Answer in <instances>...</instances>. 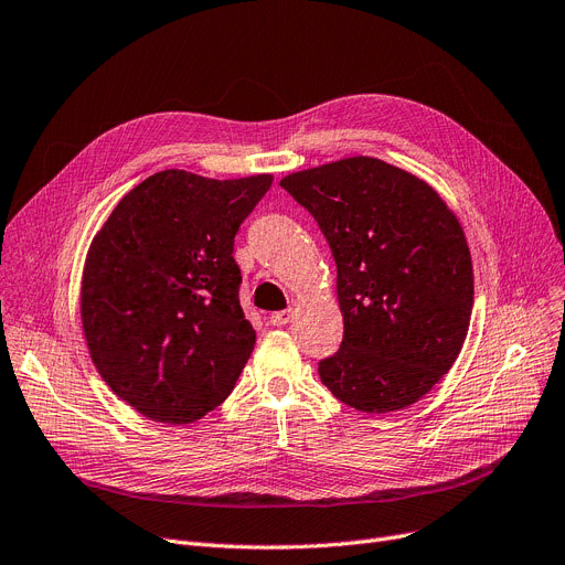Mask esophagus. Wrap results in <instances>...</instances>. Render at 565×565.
Wrapping results in <instances>:
<instances>
[{
	"label": "esophagus",
	"instance_id": "34e87169",
	"mask_svg": "<svg viewBox=\"0 0 565 565\" xmlns=\"http://www.w3.org/2000/svg\"><path fill=\"white\" fill-rule=\"evenodd\" d=\"M291 317H294L291 310H278V312L268 317V321H271V327H285L287 321H291Z\"/></svg>",
	"mask_w": 565,
	"mask_h": 565
}]
</instances>
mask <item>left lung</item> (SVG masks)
Listing matches in <instances>:
<instances>
[{"mask_svg": "<svg viewBox=\"0 0 565 565\" xmlns=\"http://www.w3.org/2000/svg\"><path fill=\"white\" fill-rule=\"evenodd\" d=\"M285 191L312 213L338 266L340 349L319 377L367 414L414 405L458 359L473 306L465 232L433 185L354 156L294 172Z\"/></svg>", "mask_w": 565, "mask_h": 565, "instance_id": "obj_1", "label": "left lung"}]
</instances>
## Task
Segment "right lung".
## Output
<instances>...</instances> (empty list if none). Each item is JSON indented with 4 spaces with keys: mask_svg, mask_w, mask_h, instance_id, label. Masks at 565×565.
<instances>
[{
    "mask_svg": "<svg viewBox=\"0 0 565 565\" xmlns=\"http://www.w3.org/2000/svg\"><path fill=\"white\" fill-rule=\"evenodd\" d=\"M271 181L156 172L94 236L79 289L89 354L147 418L193 423L232 393L255 347L234 236Z\"/></svg>",
    "mask_w": 565,
    "mask_h": 565,
    "instance_id": "right-lung-1",
    "label": "right lung"
}]
</instances>
